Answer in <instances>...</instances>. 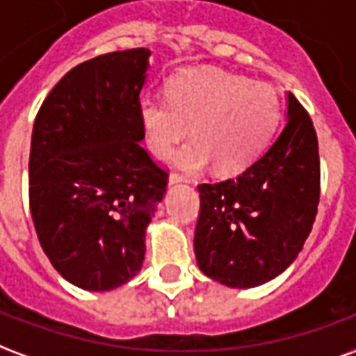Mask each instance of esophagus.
<instances>
[{
	"mask_svg": "<svg viewBox=\"0 0 356 356\" xmlns=\"http://www.w3.org/2000/svg\"><path fill=\"white\" fill-rule=\"evenodd\" d=\"M184 180H186L184 176L175 175V172H172V175L168 176V184H170V186H172V184H181V181H184Z\"/></svg>",
	"mask_w": 356,
	"mask_h": 356,
	"instance_id": "1",
	"label": "esophagus"
}]
</instances>
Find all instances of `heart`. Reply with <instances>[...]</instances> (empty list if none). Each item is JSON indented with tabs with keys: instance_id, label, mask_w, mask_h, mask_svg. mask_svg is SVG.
<instances>
[{
	"instance_id": "obj_1",
	"label": "heart",
	"mask_w": 356,
	"mask_h": 356,
	"mask_svg": "<svg viewBox=\"0 0 356 356\" xmlns=\"http://www.w3.org/2000/svg\"><path fill=\"white\" fill-rule=\"evenodd\" d=\"M147 149L167 159L181 140L193 136L176 155V165L233 175L250 167L273 138L281 100L267 83H250L224 70L193 68L170 77L167 100L140 102Z\"/></svg>"
}]
</instances>
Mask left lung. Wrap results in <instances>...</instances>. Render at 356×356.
<instances>
[{
  "label": "left lung",
  "instance_id": "8db88e82",
  "mask_svg": "<svg viewBox=\"0 0 356 356\" xmlns=\"http://www.w3.org/2000/svg\"><path fill=\"white\" fill-rule=\"evenodd\" d=\"M286 123L260 159L237 178L201 184L197 266L212 281L254 288L302 252L321 195L318 142L309 113L288 92Z\"/></svg>",
  "mask_w": 356,
  "mask_h": 356
}]
</instances>
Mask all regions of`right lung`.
Masks as SVG:
<instances>
[{"mask_svg":"<svg viewBox=\"0 0 356 356\" xmlns=\"http://www.w3.org/2000/svg\"><path fill=\"white\" fill-rule=\"evenodd\" d=\"M149 49L70 70L41 104L30 149V210L41 248L68 282L106 292L136 277L168 175L142 147Z\"/></svg>","mask_w":356,"mask_h":356,"instance_id":"1","label":"right lung"}]
</instances>
